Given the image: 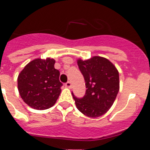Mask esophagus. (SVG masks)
I'll return each instance as SVG.
<instances>
[{
    "label": "esophagus",
    "mask_w": 150,
    "mask_h": 150,
    "mask_svg": "<svg viewBox=\"0 0 150 150\" xmlns=\"http://www.w3.org/2000/svg\"><path fill=\"white\" fill-rule=\"evenodd\" d=\"M65 86L68 87V88H71V82H66V83H65Z\"/></svg>",
    "instance_id": "1"
}]
</instances>
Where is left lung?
I'll return each instance as SVG.
<instances>
[{
	"label": "left lung",
	"mask_w": 150,
	"mask_h": 150,
	"mask_svg": "<svg viewBox=\"0 0 150 150\" xmlns=\"http://www.w3.org/2000/svg\"><path fill=\"white\" fill-rule=\"evenodd\" d=\"M77 64L86 82V95L76 98L72 93L77 109L89 117H98L107 113L114 103L120 88L119 73L108 59L100 56Z\"/></svg>",
	"instance_id": "obj_1"
}]
</instances>
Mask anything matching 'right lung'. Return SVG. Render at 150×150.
<instances>
[{
	"label": "right lung",
	"instance_id": "add662e5",
	"mask_svg": "<svg viewBox=\"0 0 150 150\" xmlns=\"http://www.w3.org/2000/svg\"><path fill=\"white\" fill-rule=\"evenodd\" d=\"M55 60L34 59L18 76V89L22 99L36 110L53 107L61 94L60 71L54 68Z\"/></svg>",
	"mask_w": 150,
	"mask_h": 150
}]
</instances>
